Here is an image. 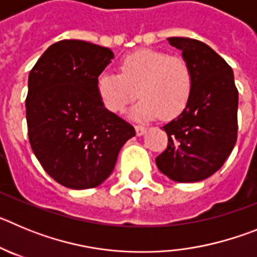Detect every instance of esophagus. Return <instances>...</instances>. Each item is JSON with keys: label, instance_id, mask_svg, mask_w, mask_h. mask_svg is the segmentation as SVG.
Instances as JSON below:
<instances>
[{"label": "esophagus", "instance_id": "34e87169", "mask_svg": "<svg viewBox=\"0 0 257 257\" xmlns=\"http://www.w3.org/2000/svg\"><path fill=\"white\" fill-rule=\"evenodd\" d=\"M135 130H136V135H138V136H143L145 133H147V127H144V126H135Z\"/></svg>", "mask_w": 257, "mask_h": 257}]
</instances>
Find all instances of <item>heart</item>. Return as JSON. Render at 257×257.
I'll return each instance as SVG.
<instances>
[{
    "instance_id": "b5f03b06",
    "label": "heart",
    "mask_w": 257,
    "mask_h": 257,
    "mask_svg": "<svg viewBox=\"0 0 257 257\" xmlns=\"http://www.w3.org/2000/svg\"><path fill=\"white\" fill-rule=\"evenodd\" d=\"M96 86L97 95L110 112H123L139 91L143 97L131 109V117L152 119L161 114L163 119H170L187 106L193 73L183 58L145 49L122 59L119 74H100Z\"/></svg>"
}]
</instances>
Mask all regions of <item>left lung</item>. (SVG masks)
Instances as JSON below:
<instances>
[{"label": "left lung", "instance_id": "1", "mask_svg": "<svg viewBox=\"0 0 257 257\" xmlns=\"http://www.w3.org/2000/svg\"><path fill=\"white\" fill-rule=\"evenodd\" d=\"M167 40L189 64L193 87L185 109L163 126L169 144L156 163L171 180L196 183L215 174L234 148L238 90L231 68L210 46L192 38Z\"/></svg>", "mask_w": 257, "mask_h": 257}]
</instances>
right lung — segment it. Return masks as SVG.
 <instances>
[{
    "instance_id": "right-lung-1",
    "label": "right lung",
    "mask_w": 257,
    "mask_h": 257,
    "mask_svg": "<svg viewBox=\"0 0 257 257\" xmlns=\"http://www.w3.org/2000/svg\"><path fill=\"white\" fill-rule=\"evenodd\" d=\"M114 58L108 47L63 40L42 54L28 77L27 124L45 171L70 189L100 185L135 128L109 112L97 78Z\"/></svg>"
}]
</instances>
